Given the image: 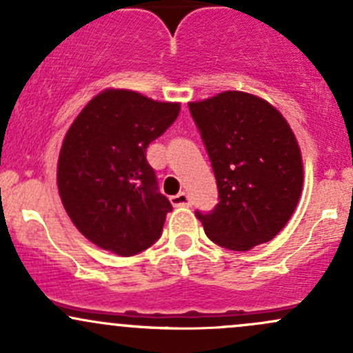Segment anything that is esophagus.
<instances>
[{"label": "esophagus", "mask_w": 353, "mask_h": 353, "mask_svg": "<svg viewBox=\"0 0 353 353\" xmlns=\"http://www.w3.org/2000/svg\"><path fill=\"white\" fill-rule=\"evenodd\" d=\"M170 200H172V203H173V205H175V207H188V205H192L190 196H188L185 192L176 193V195H173Z\"/></svg>", "instance_id": "1"}]
</instances>
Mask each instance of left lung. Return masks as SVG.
<instances>
[{"label":"left lung","mask_w":353,"mask_h":353,"mask_svg":"<svg viewBox=\"0 0 353 353\" xmlns=\"http://www.w3.org/2000/svg\"><path fill=\"white\" fill-rule=\"evenodd\" d=\"M188 108L219 188L214 210L195 212L207 237L230 251L274 239L303 188L301 151L290 124L269 102L239 90Z\"/></svg>","instance_id":"8db88e82"}]
</instances>
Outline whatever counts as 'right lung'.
I'll list each match as a JSON object with an SVG mask.
<instances>
[{
	"label": "right lung",
	"mask_w": 353,
	"mask_h": 353,
	"mask_svg": "<svg viewBox=\"0 0 353 353\" xmlns=\"http://www.w3.org/2000/svg\"><path fill=\"white\" fill-rule=\"evenodd\" d=\"M178 114V102L105 89L75 117L60 150L57 185L70 221L92 244L128 257L160 239L173 207L158 190L146 150Z\"/></svg>",
	"instance_id": "right-lung-1"
}]
</instances>
